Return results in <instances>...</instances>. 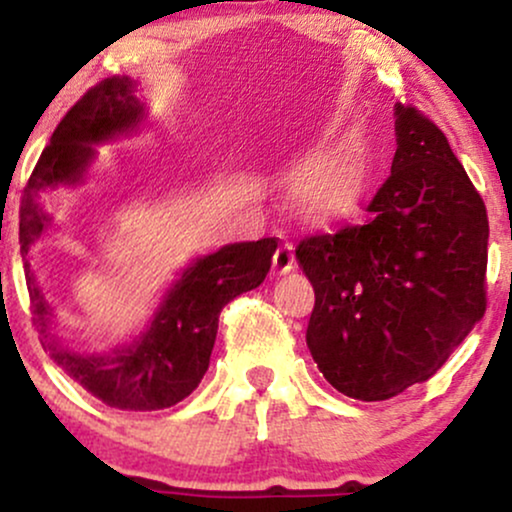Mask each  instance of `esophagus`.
I'll return each instance as SVG.
<instances>
[{
	"label": "esophagus",
	"mask_w": 512,
	"mask_h": 512,
	"mask_svg": "<svg viewBox=\"0 0 512 512\" xmlns=\"http://www.w3.org/2000/svg\"><path fill=\"white\" fill-rule=\"evenodd\" d=\"M296 267V255H293L291 243H281L274 252V269L276 274H289Z\"/></svg>",
	"instance_id": "obj_1"
}]
</instances>
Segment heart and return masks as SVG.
Here are the masks:
<instances>
[{
    "mask_svg": "<svg viewBox=\"0 0 512 512\" xmlns=\"http://www.w3.org/2000/svg\"><path fill=\"white\" fill-rule=\"evenodd\" d=\"M293 192L305 219H337L361 195V170L349 158H317L298 170Z\"/></svg>",
    "mask_w": 512,
    "mask_h": 512,
    "instance_id": "1",
    "label": "heart"
}]
</instances>
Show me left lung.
Listing matches in <instances>:
<instances>
[{"label": "left lung", "instance_id": "1", "mask_svg": "<svg viewBox=\"0 0 512 512\" xmlns=\"http://www.w3.org/2000/svg\"><path fill=\"white\" fill-rule=\"evenodd\" d=\"M395 115L392 173L368 221L296 248L315 289L310 354L361 402L426 383L486 313L484 199L421 110L397 103Z\"/></svg>", "mask_w": 512, "mask_h": 512}]
</instances>
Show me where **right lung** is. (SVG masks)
Returning <instances> with one entry per match:
<instances>
[{"label":"right lung","mask_w":512,"mask_h":512,"mask_svg":"<svg viewBox=\"0 0 512 512\" xmlns=\"http://www.w3.org/2000/svg\"><path fill=\"white\" fill-rule=\"evenodd\" d=\"M134 93L137 81L113 76L88 88L62 117L23 190L19 214L23 257L52 223V216L40 207V195L84 180L96 154L93 144L134 132L144 120V103ZM274 250L276 238H262L257 243L223 245L211 255L197 257L163 296L149 330L132 344L105 354L74 351L57 339L52 332L55 315L26 260L33 322L52 361L103 404L127 411L173 407L207 373L223 305L262 284Z\"/></svg>","instance_id":"obj_1"}]
</instances>
